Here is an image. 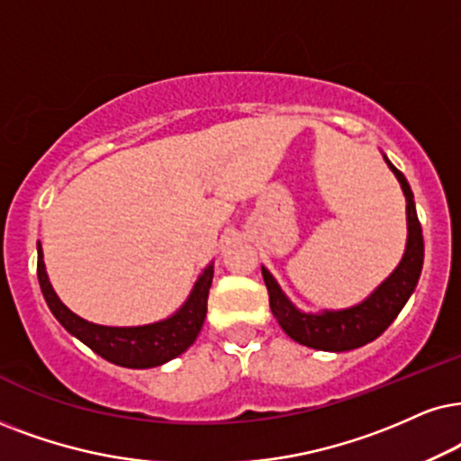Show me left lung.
I'll return each instance as SVG.
<instances>
[{
	"label": "left lung",
	"instance_id": "8db88e82",
	"mask_svg": "<svg viewBox=\"0 0 461 461\" xmlns=\"http://www.w3.org/2000/svg\"><path fill=\"white\" fill-rule=\"evenodd\" d=\"M383 159L387 161L389 170L395 174L402 194L406 197V230H409V236H406V249L400 264L395 266V270L389 274L385 281L372 291L368 298L355 306L340 308V311H300L285 295V291L270 270L261 266L267 295H270L272 314L276 317L285 334L291 340L300 342V345L331 353L351 351V348L368 345L393 323V319L398 317L417 287L423 267L421 223L417 219V208L409 180L387 159V155H383Z\"/></svg>",
	"mask_w": 461,
	"mask_h": 461
}]
</instances>
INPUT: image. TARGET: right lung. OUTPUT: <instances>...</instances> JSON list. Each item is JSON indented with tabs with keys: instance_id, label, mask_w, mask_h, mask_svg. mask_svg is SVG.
<instances>
[{
	"instance_id": "right-lung-1",
	"label": "right lung",
	"mask_w": 461,
	"mask_h": 461,
	"mask_svg": "<svg viewBox=\"0 0 461 461\" xmlns=\"http://www.w3.org/2000/svg\"><path fill=\"white\" fill-rule=\"evenodd\" d=\"M212 274L214 266L208 264L197 276L185 304L167 319L149 325H136V328L97 325L78 317L59 300L49 281V274H46L42 244L38 242V281L50 312L69 334L85 342L93 353L108 359L110 364L123 366V368H155V366L178 357L194 345L203 319H206V302L212 285Z\"/></svg>"
}]
</instances>
